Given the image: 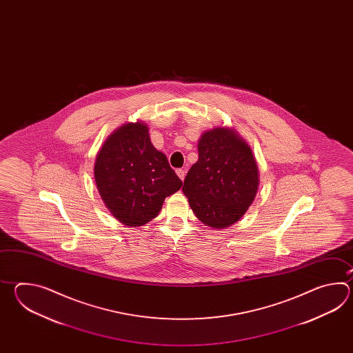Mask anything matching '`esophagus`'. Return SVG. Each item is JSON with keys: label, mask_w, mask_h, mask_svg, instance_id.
Returning <instances> with one entry per match:
<instances>
[{"label": "esophagus", "mask_w": 353, "mask_h": 353, "mask_svg": "<svg viewBox=\"0 0 353 353\" xmlns=\"http://www.w3.org/2000/svg\"><path fill=\"white\" fill-rule=\"evenodd\" d=\"M176 174L181 180H184V178H185V170L184 169H176Z\"/></svg>", "instance_id": "34e87169"}]
</instances>
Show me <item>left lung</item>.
I'll return each mask as SVG.
<instances>
[{
    "instance_id": "8db88e82",
    "label": "left lung",
    "mask_w": 353,
    "mask_h": 353,
    "mask_svg": "<svg viewBox=\"0 0 353 353\" xmlns=\"http://www.w3.org/2000/svg\"><path fill=\"white\" fill-rule=\"evenodd\" d=\"M259 183V168L250 145L234 128L219 126L201 136L198 161L188 172L183 193L195 217L222 230L248 212Z\"/></svg>"
}]
</instances>
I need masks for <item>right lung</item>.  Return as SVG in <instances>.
<instances>
[{"instance_id":"1","label":"right lung","mask_w":353,"mask_h":353,"mask_svg":"<svg viewBox=\"0 0 353 353\" xmlns=\"http://www.w3.org/2000/svg\"><path fill=\"white\" fill-rule=\"evenodd\" d=\"M93 172L105 207L128 227L150 222L166 196L183 185L165 154L151 143L149 128L143 121L126 122L105 139Z\"/></svg>"}]
</instances>
